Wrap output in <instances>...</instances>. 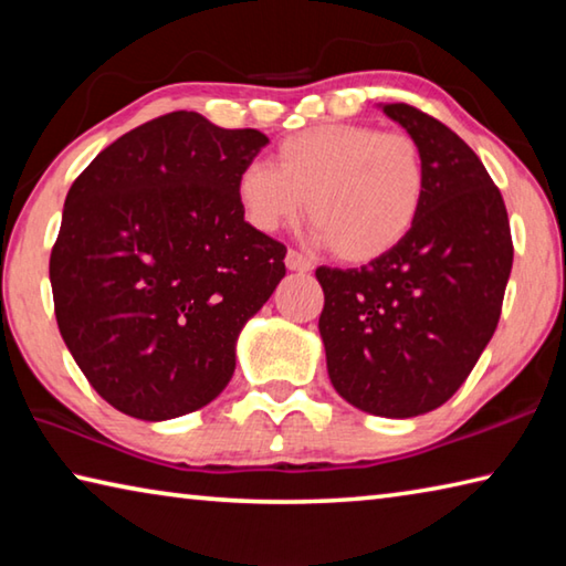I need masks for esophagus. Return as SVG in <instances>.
I'll use <instances>...</instances> for the list:
<instances>
[{"mask_svg": "<svg viewBox=\"0 0 566 566\" xmlns=\"http://www.w3.org/2000/svg\"><path fill=\"white\" fill-rule=\"evenodd\" d=\"M286 270H292V272H310L312 270V262L306 260L304 254H300V252H294V249H290V252H286Z\"/></svg>", "mask_w": 566, "mask_h": 566, "instance_id": "esophagus-1", "label": "esophagus"}]
</instances>
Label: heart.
I'll list each match as a JSON object with an SVG mask.
<instances>
[{
  "label": "heart",
  "instance_id": "obj_1",
  "mask_svg": "<svg viewBox=\"0 0 566 566\" xmlns=\"http://www.w3.org/2000/svg\"><path fill=\"white\" fill-rule=\"evenodd\" d=\"M427 195L424 159L407 134L324 124L286 137L276 167L249 161L237 177L247 222L280 232L304 212L319 244L347 262L379 260L405 239Z\"/></svg>",
  "mask_w": 566,
  "mask_h": 566
}]
</instances>
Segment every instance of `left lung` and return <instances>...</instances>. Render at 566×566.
I'll return each mask as SVG.
<instances>
[{"label": "left lung", "mask_w": 566, "mask_h": 566, "mask_svg": "<svg viewBox=\"0 0 566 566\" xmlns=\"http://www.w3.org/2000/svg\"><path fill=\"white\" fill-rule=\"evenodd\" d=\"M424 159L411 232L359 270L319 266V334L332 387L377 417L427 415L490 344L512 272L506 207L464 139L409 104H377Z\"/></svg>", "instance_id": "obj_1"}]
</instances>
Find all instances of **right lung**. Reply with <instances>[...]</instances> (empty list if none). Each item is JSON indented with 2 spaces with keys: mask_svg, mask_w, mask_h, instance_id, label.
<instances>
[{
  "mask_svg": "<svg viewBox=\"0 0 566 566\" xmlns=\"http://www.w3.org/2000/svg\"><path fill=\"white\" fill-rule=\"evenodd\" d=\"M270 145L197 112L102 149L70 189L50 260L66 349L97 395L167 421L222 395L237 339L284 276V244L244 222L237 177Z\"/></svg>",
  "mask_w": 566,
  "mask_h": 566,
  "instance_id": "add662e5",
  "label": "right lung"
}]
</instances>
